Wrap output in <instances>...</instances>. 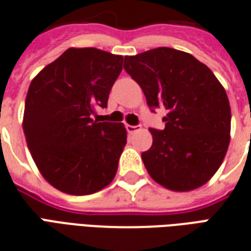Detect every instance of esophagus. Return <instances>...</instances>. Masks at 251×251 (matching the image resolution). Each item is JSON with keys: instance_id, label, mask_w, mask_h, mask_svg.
Returning a JSON list of instances; mask_svg holds the SVG:
<instances>
[{"instance_id": "obj_1", "label": "esophagus", "mask_w": 251, "mask_h": 251, "mask_svg": "<svg viewBox=\"0 0 251 251\" xmlns=\"http://www.w3.org/2000/svg\"><path fill=\"white\" fill-rule=\"evenodd\" d=\"M126 128H127L128 133H135V132L140 131V126H129V124H127Z\"/></svg>"}]
</instances>
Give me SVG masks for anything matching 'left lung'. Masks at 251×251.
<instances>
[{"label":"left lung","instance_id":"left-lung-1","mask_svg":"<svg viewBox=\"0 0 251 251\" xmlns=\"http://www.w3.org/2000/svg\"><path fill=\"white\" fill-rule=\"evenodd\" d=\"M124 70L153 113L167 111L164 129L150 128L153 145L141 154L149 175L175 192L203 185L229 145V101L219 80L192 54L172 48L126 57Z\"/></svg>","mask_w":251,"mask_h":251}]
</instances>
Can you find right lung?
Here are the masks:
<instances>
[{
    "mask_svg": "<svg viewBox=\"0 0 251 251\" xmlns=\"http://www.w3.org/2000/svg\"><path fill=\"white\" fill-rule=\"evenodd\" d=\"M122 69V55L71 48L32 80L23 131L36 166L58 190L85 196L113 181L127 131L93 116L107 107Z\"/></svg>",
    "mask_w": 251,
    "mask_h": 251,
    "instance_id": "obj_1",
    "label": "right lung"
}]
</instances>
